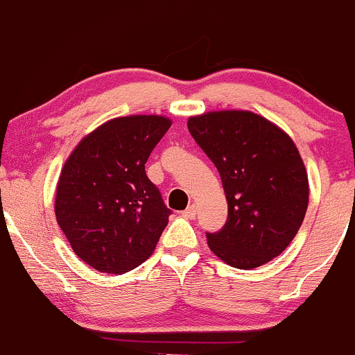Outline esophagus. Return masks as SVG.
<instances>
[{
    "mask_svg": "<svg viewBox=\"0 0 355 355\" xmlns=\"http://www.w3.org/2000/svg\"><path fill=\"white\" fill-rule=\"evenodd\" d=\"M182 215H183V217H185V218H190V220L195 218V215H197V207H195L193 203H191V205L187 207V210L182 211Z\"/></svg>",
    "mask_w": 355,
    "mask_h": 355,
    "instance_id": "obj_1",
    "label": "esophagus"
}]
</instances>
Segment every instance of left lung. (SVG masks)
<instances>
[{
  "mask_svg": "<svg viewBox=\"0 0 355 355\" xmlns=\"http://www.w3.org/2000/svg\"><path fill=\"white\" fill-rule=\"evenodd\" d=\"M187 126L217 166L229 203L223 229L207 234L210 250L242 270L270 262L294 240L309 205L307 170L295 144L245 110L190 116Z\"/></svg>",
  "mask_w": 355,
  "mask_h": 355,
  "instance_id": "8db88e82",
  "label": "left lung"
}]
</instances>
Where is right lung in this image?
<instances>
[{"mask_svg":"<svg viewBox=\"0 0 355 355\" xmlns=\"http://www.w3.org/2000/svg\"><path fill=\"white\" fill-rule=\"evenodd\" d=\"M172 120L118 116L75 146L61 168L55 215L76 255L105 274H125L157 247L172 214L145 164Z\"/></svg>","mask_w":355,"mask_h":355,"instance_id":"1","label":"right lung"}]
</instances>
